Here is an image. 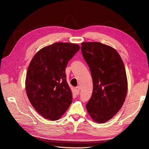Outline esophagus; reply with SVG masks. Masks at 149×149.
Instances as JSON below:
<instances>
[{"label": "esophagus", "mask_w": 149, "mask_h": 149, "mask_svg": "<svg viewBox=\"0 0 149 149\" xmlns=\"http://www.w3.org/2000/svg\"><path fill=\"white\" fill-rule=\"evenodd\" d=\"M75 92H76V93L77 94H79V92H80V87H75Z\"/></svg>", "instance_id": "1"}]
</instances>
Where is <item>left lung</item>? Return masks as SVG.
Wrapping results in <instances>:
<instances>
[{
	"instance_id": "8db88e82",
	"label": "left lung",
	"mask_w": 149,
	"mask_h": 149,
	"mask_svg": "<svg viewBox=\"0 0 149 149\" xmlns=\"http://www.w3.org/2000/svg\"><path fill=\"white\" fill-rule=\"evenodd\" d=\"M81 45L93 83L92 97L86 108L94 121L104 123L119 111L125 101V67L118 52L111 46L99 42H83Z\"/></svg>"
}]
</instances>
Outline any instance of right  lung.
<instances>
[{
	"instance_id": "right-lung-1",
	"label": "right lung",
	"mask_w": 149,
	"mask_h": 149,
	"mask_svg": "<svg viewBox=\"0 0 149 149\" xmlns=\"http://www.w3.org/2000/svg\"><path fill=\"white\" fill-rule=\"evenodd\" d=\"M79 49L77 44L55 42L41 49L30 62L25 80L27 97L45 119H59L72 102L65 68Z\"/></svg>"
}]
</instances>
